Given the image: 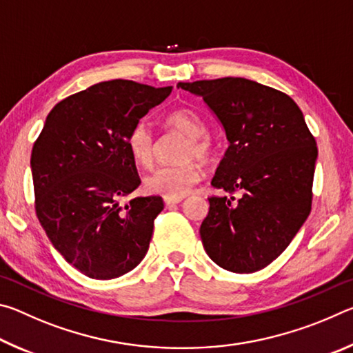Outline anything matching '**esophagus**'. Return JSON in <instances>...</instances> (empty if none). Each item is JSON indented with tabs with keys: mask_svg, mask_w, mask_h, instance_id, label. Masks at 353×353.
Segmentation results:
<instances>
[{
	"mask_svg": "<svg viewBox=\"0 0 353 353\" xmlns=\"http://www.w3.org/2000/svg\"><path fill=\"white\" fill-rule=\"evenodd\" d=\"M179 202H182V198H179V199H170V198H165V205H166V207L176 205V204H179Z\"/></svg>",
	"mask_w": 353,
	"mask_h": 353,
	"instance_id": "1",
	"label": "esophagus"
}]
</instances>
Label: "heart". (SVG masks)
Instances as JSON below:
<instances>
[{"mask_svg": "<svg viewBox=\"0 0 353 353\" xmlns=\"http://www.w3.org/2000/svg\"><path fill=\"white\" fill-rule=\"evenodd\" d=\"M165 124L187 137L181 159L185 160L177 165H166L155 168L145 179L148 193L159 194L163 198L179 199L188 194V191L201 181L202 171L194 160L210 162L214 149L212 141L204 137L205 124L193 110L177 109L165 117ZM128 149L134 162L141 166H149L154 160V137L145 123H137L128 135Z\"/></svg>", "mask_w": 353, "mask_h": 353, "instance_id": "obj_1", "label": "heart"}]
</instances>
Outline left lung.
<instances>
[{"label":"left lung","instance_id":"8db88e82","mask_svg":"<svg viewBox=\"0 0 353 353\" xmlns=\"http://www.w3.org/2000/svg\"><path fill=\"white\" fill-rule=\"evenodd\" d=\"M204 99L229 148L201 224L207 255L238 274L260 271L288 248L312 210L314 137L288 94L244 77L179 82ZM234 192L239 193L235 199Z\"/></svg>","mask_w":353,"mask_h":353}]
</instances>
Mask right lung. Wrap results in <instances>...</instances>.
Instances as JSON below:
<instances>
[{"label":"right lung","mask_w":353,"mask_h":353,"mask_svg":"<svg viewBox=\"0 0 353 353\" xmlns=\"http://www.w3.org/2000/svg\"><path fill=\"white\" fill-rule=\"evenodd\" d=\"M171 90L99 82L56 104L34 143L37 218L57 252L83 276L115 279L145 259L163 201L148 196L119 205L140 185L128 135Z\"/></svg>","instance_id":"right-lung-1"}]
</instances>
